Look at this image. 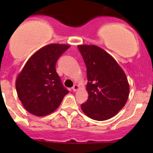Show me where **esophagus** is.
I'll use <instances>...</instances> for the list:
<instances>
[{"label": "esophagus", "mask_w": 153, "mask_h": 153, "mask_svg": "<svg viewBox=\"0 0 153 153\" xmlns=\"http://www.w3.org/2000/svg\"><path fill=\"white\" fill-rule=\"evenodd\" d=\"M78 89H79V86L77 85V84H75V85H74L73 87H72V91L75 92V91L78 90Z\"/></svg>", "instance_id": "esophagus-1"}]
</instances>
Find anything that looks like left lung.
<instances>
[{
    "instance_id": "8db88e82",
    "label": "left lung",
    "mask_w": 153,
    "mask_h": 153,
    "mask_svg": "<svg viewBox=\"0 0 153 153\" xmlns=\"http://www.w3.org/2000/svg\"><path fill=\"white\" fill-rule=\"evenodd\" d=\"M86 67L88 99L81 109L89 118L106 121L126 104L129 84L124 71L115 58L95 45L78 46Z\"/></svg>"
}]
</instances>
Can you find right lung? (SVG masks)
Listing matches in <instances>:
<instances>
[{"label":"right lung","mask_w":153,"mask_h":153,"mask_svg":"<svg viewBox=\"0 0 153 153\" xmlns=\"http://www.w3.org/2000/svg\"><path fill=\"white\" fill-rule=\"evenodd\" d=\"M69 44H50L35 52L18 73L17 94L23 106L38 117L55 112L69 91L64 87L55 69L58 58Z\"/></svg>","instance_id":"add662e5"}]
</instances>
